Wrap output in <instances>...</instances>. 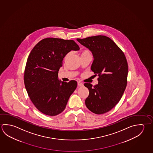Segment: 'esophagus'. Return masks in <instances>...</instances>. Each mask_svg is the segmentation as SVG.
<instances>
[{
    "label": "esophagus",
    "instance_id": "esophagus-1",
    "mask_svg": "<svg viewBox=\"0 0 153 153\" xmlns=\"http://www.w3.org/2000/svg\"><path fill=\"white\" fill-rule=\"evenodd\" d=\"M78 86H83L84 85V84H83V83H82V82H78L77 83Z\"/></svg>",
    "mask_w": 153,
    "mask_h": 153
}]
</instances>
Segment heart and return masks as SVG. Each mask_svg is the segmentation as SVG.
Returning <instances> with one entry per match:
<instances>
[{"instance_id": "obj_1", "label": "heart", "mask_w": 153, "mask_h": 153, "mask_svg": "<svg viewBox=\"0 0 153 153\" xmlns=\"http://www.w3.org/2000/svg\"><path fill=\"white\" fill-rule=\"evenodd\" d=\"M90 54V51H88V50H84V51H83L82 52V54H81V55H83V54ZM69 55H70V53H68V54L66 55L65 57V59H66L69 56Z\"/></svg>"}]
</instances>
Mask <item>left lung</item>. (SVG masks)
Segmentation results:
<instances>
[{"mask_svg":"<svg viewBox=\"0 0 153 153\" xmlns=\"http://www.w3.org/2000/svg\"><path fill=\"white\" fill-rule=\"evenodd\" d=\"M93 54L91 70L98 76V84L84 83L89 94L85 103L88 110L96 114L110 111L117 104L127 86L128 63L123 51L110 38L97 35L77 39Z\"/></svg>","mask_w":153,"mask_h":153,"instance_id":"1","label":"left lung"}]
</instances>
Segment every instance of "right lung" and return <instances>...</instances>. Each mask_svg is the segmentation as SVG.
<instances>
[{
	"instance_id": "right-lung-1",
	"label": "right lung",
	"mask_w": 153,
	"mask_h": 153,
	"mask_svg": "<svg viewBox=\"0 0 153 153\" xmlns=\"http://www.w3.org/2000/svg\"><path fill=\"white\" fill-rule=\"evenodd\" d=\"M79 49L74 40L48 38L40 41L30 53L25 69V86L30 99L41 112L55 116L65 110L77 83L59 80L58 73L65 56Z\"/></svg>"
}]
</instances>
